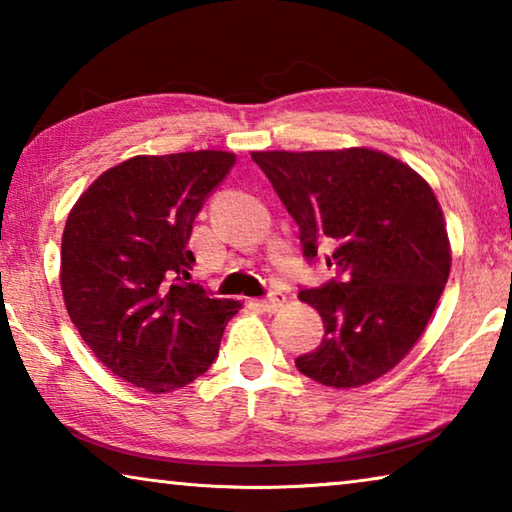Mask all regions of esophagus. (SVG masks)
<instances>
[{"label": "esophagus", "mask_w": 512, "mask_h": 512, "mask_svg": "<svg viewBox=\"0 0 512 512\" xmlns=\"http://www.w3.org/2000/svg\"><path fill=\"white\" fill-rule=\"evenodd\" d=\"M287 300V296H284L282 291H277V289H273V291H268L264 298H259V302L257 305L262 307V309H266V311H273V309H277L282 305V302Z\"/></svg>", "instance_id": "obj_1"}]
</instances>
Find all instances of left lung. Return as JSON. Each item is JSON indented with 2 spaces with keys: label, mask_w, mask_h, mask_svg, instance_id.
<instances>
[{
  "label": "left lung",
  "mask_w": 512,
  "mask_h": 512,
  "mask_svg": "<svg viewBox=\"0 0 512 512\" xmlns=\"http://www.w3.org/2000/svg\"><path fill=\"white\" fill-rule=\"evenodd\" d=\"M253 162L298 223L307 264L325 248L336 273L320 287H300L325 336L296 368L334 388L381 377L420 339L452 266L431 187L370 149L264 151Z\"/></svg>",
  "instance_id": "obj_1"
}]
</instances>
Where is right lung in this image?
I'll list each match as a JSON object with an SVG mask.
<instances>
[{"mask_svg":"<svg viewBox=\"0 0 512 512\" xmlns=\"http://www.w3.org/2000/svg\"><path fill=\"white\" fill-rule=\"evenodd\" d=\"M235 155H137L94 180L63 232L60 287L69 318L117 377L169 393L219 354L239 302L189 282L198 212Z\"/></svg>","mask_w":512,"mask_h":512,"instance_id":"1","label":"right lung"}]
</instances>
